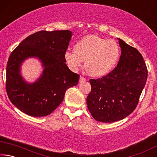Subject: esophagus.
<instances>
[{
	"label": "esophagus",
	"mask_w": 157,
	"mask_h": 157,
	"mask_svg": "<svg viewBox=\"0 0 157 157\" xmlns=\"http://www.w3.org/2000/svg\"><path fill=\"white\" fill-rule=\"evenodd\" d=\"M85 81H86V79H85V78H84V77L81 76L80 78H79V82H80V83H81V82H85Z\"/></svg>",
	"instance_id": "1"
}]
</instances>
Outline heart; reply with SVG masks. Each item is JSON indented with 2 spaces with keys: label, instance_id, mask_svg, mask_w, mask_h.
<instances>
[{
  "label": "heart",
  "instance_id": "heart-1",
  "mask_svg": "<svg viewBox=\"0 0 157 157\" xmlns=\"http://www.w3.org/2000/svg\"><path fill=\"white\" fill-rule=\"evenodd\" d=\"M121 50L112 40L95 35H87L75 44L74 51H67L65 59L69 67L77 71L85 61V69L89 75L101 78L112 71L118 63Z\"/></svg>",
  "mask_w": 157,
  "mask_h": 157
}]
</instances>
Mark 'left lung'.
I'll return each mask as SVG.
<instances>
[{
	"label": "left lung",
	"mask_w": 157,
	"mask_h": 157,
	"mask_svg": "<svg viewBox=\"0 0 157 157\" xmlns=\"http://www.w3.org/2000/svg\"><path fill=\"white\" fill-rule=\"evenodd\" d=\"M121 48L116 67L101 79H90L91 93L86 98L95 121L113 123L123 120L136 109L147 78L145 62L134 48L117 38Z\"/></svg>",
	"instance_id": "1"
}]
</instances>
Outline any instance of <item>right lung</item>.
<instances>
[{"label":"right lung","instance_id":"obj_1","mask_svg":"<svg viewBox=\"0 0 157 157\" xmlns=\"http://www.w3.org/2000/svg\"><path fill=\"white\" fill-rule=\"evenodd\" d=\"M73 33L69 30L39 31L25 38L10 55L6 68V91L16 107L33 117L46 116L59 106L66 90L76 86L79 75L66 64L65 54ZM36 58L43 71L30 83L21 75V66Z\"/></svg>","mask_w":157,"mask_h":157}]
</instances>
